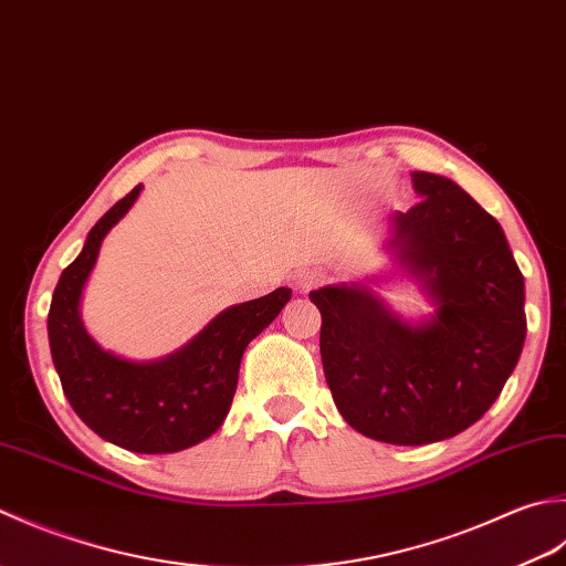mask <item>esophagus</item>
Segmentation results:
<instances>
[{
	"instance_id": "1",
	"label": "esophagus",
	"mask_w": 566,
	"mask_h": 566,
	"mask_svg": "<svg viewBox=\"0 0 566 566\" xmlns=\"http://www.w3.org/2000/svg\"><path fill=\"white\" fill-rule=\"evenodd\" d=\"M327 281V273L325 271H317V269H310V271H303L295 279V285H297V291H303V293H307V291H313V287H317V285H322Z\"/></svg>"
}]
</instances>
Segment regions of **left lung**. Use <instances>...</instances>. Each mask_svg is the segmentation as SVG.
<instances>
[{
    "label": "left lung",
    "instance_id": "left-lung-1",
    "mask_svg": "<svg viewBox=\"0 0 566 566\" xmlns=\"http://www.w3.org/2000/svg\"><path fill=\"white\" fill-rule=\"evenodd\" d=\"M422 195L396 214L394 247L437 300L406 325L359 285L310 293L319 354L342 418L388 444H430L467 430L521 359L525 283L501 224L449 178L412 172Z\"/></svg>",
    "mask_w": 566,
    "mask_h": 566
}]
</instances>
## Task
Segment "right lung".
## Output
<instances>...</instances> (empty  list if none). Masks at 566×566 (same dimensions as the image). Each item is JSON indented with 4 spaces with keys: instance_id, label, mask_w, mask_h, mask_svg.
<instances>
[{
    "instance_id": "right-lung-1",
    "label": "right lung",
    "mask_w": 566,
    "mask_h": 566,
    "mask_svg": "<svg viewBox=\"0 0 566 566\" xmlns=\"http://www.w3.org/2000/svg\"><path fill=\"white\" fill-rule=\"evenodd\" d=\"M138 192L142 186L90 229L80 256L61 273L49 310V342L63 394L92 432L129 452L170 454L219 430L232 406L247 344L279 317L291 287L224 310L166 359L134 364L102 352L80 322V295L102 239Z\"/></svg>"
}]
</instances>
